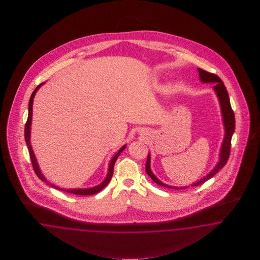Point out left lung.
Wrapping results in <instances>:
<instances>
[{"label": "left lung", "mask_w": 260, "mask_h": 260, "mask_svg": "<svg viewBox=\"0 0 260 260\" xmlns=\"http://www.w3.org/2000/svg\"><path fill=\"white\" fill-rule=\"evenodd\" d=\"M199 72V76H200V81L202 83H214V87L213 89L215 91V93L217 94V97L219 99L220 102L221 111H222V116H223V123L225 126V137L222 143V147L220 150V157H219V162L218 164L213 168L210 173H208L204 178H202L201 180L196 182L191 185V187L193 186H199L201 184H203L207 180H209L210 178H212L213 175L216 173H218V171L221 170L224 166L226 165L227 161H228L229 156H230V152H231V140H232V136L235 132V126H236V120H235V113L234 110L231 107V103H230V98H229L228 91L226 89V87L224 86V83L222 82L217 75L210 73L208 71L198 69ZM150 154L148 155L147 159V163H146V172L150 176V178L155 182L158 185L163 186L166 188H171V189H186L188 187H171L167 184H164L160 181L155 177V175L150 171Z\"/></svg>", "instance_id": "8db88e82"}]
</instances>
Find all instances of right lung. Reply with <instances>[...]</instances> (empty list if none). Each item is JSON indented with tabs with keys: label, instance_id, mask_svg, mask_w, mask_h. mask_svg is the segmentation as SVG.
<instances>
[{
	"label": "right lung",
	"instance_id": "add662e5",
	"mask_svg": "<svg viewBox=\"0 0 260 260\" xmlns=\"http://www.w3.org/2000/svg\"><path fill=\"white\" fill-rule=\"evenodd\" d=\"M44 83H42L41 85H39L38 87L35 88V90L32 92L31 96H30V99H29V104H28V117H27V121L25 123V126H24V139L26 142V145H27V148H28V151H29V155H30V159H31L32 167H33V170L35 173L38 175L40 179L42 181L46 182L48 186L52 187V188H55L57 189H60V190H63V191H67L69 193H74V194H77V196H91V194H94L99 192L101 189H104L110 181L111 177H112V173H113V168H114V164H115V161L117 160L120 153L125 150L126 148V145L123 146L120 150H118V152L112 157V159L110 160V166H109V173L107 174V177L104 181L96 186L93 188H89V189H61L60 187H57L54 184H51L50 182L47 181V179L45 178V176L42 174L41 171H40L39 166L37 164V161H36V157L34 155V152L32 150L31 145H30V126H31V120H32V104H33V98L36 94L37 90L39 89V87L43 85Z\"/></svg>",
	"mask_w": 260,
	"mask_h": 260
}]
</instances>
